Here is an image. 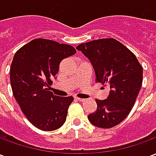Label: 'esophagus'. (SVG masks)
<instances>
[{"instance_id":"esophagus-1","label":"esophagus","mask_w":156,"mask_h":156,"mask_svg":"<svg viewBox=\"0 0 156 156\" xmlns=\"http://www.w3.org/2000/svg\"><path fill=\"white\" fill-rule=\"evenodd\" d=\"M74 98H75V99H77V100H78V101H80V102H83L85 100V99H83V98H78V97H77V96H74Z\"/></svg>"}]
</instances>
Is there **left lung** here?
<instances>
[{"label": "left lung", "mask_w": 156, "mask_h": 156, "mask_svg": "<svg viewBox=\"0 0 156 156\" xmlns=\"http://www.w3.org/2000/svg\"><path fill=\"white\" fill-rule=\"evenodd\" d=\"M76 48L89 59L95 81L110 88L106 99H96L97 110L88 115V120L103 129L115 127L135 103L143 81L142 66L130 50L114 38L94 40Z\"/></svg>", "instance_id": "obj_1"}]
</instances>
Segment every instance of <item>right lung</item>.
I'll return each mask as SVG.
<instances>
[{
  "instance_id": "add662e5",
  "label": "right lung",
  "mask_w": 156,
  "mask_h": 156,
  "mask_svg": "<svg viewBox=\"0 0 156 156\" xmlns=\"http://www.w3.org/2000/svg\"><path fill=\"white\" fill-rule=\"evenodd\" d=\"M75 53L70 45L38 38L14 55L10 69L13 95L27 119L39 129L55 130L66 121L73 98L56 96L48 88L62 60Z\"/></svg>"
}]
</instances>
